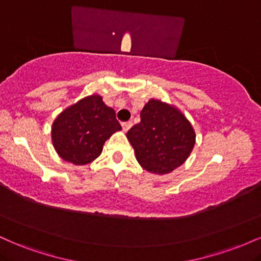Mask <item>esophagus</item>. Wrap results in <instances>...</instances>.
I'll return each mask as SVG.
<instances>
[{
	"instance_id": "1",
	"label": "esophagus",
	"mask_w": 261,
	"mask_h": 261,
	"mask_svg": "<svg viewBox=\"0 0 261 261\" xmlns=\"http://www.w3.org/2000/svg\"><path fill=\"white\" fill-rule=\"evenodd\" d=\"M121 126H122V130L125 131V133H126V131L128 130V128H130L131 126H133V122L131 121H126V122H122L121 124Z\"/></svg>"
}]
</instances>
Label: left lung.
Returning a JSON list of instances; mask_svg holds the SVG:
<instances>
[{
	"label": "left lung",
	"instance_id": "left-lung-1",
	"mask_svg": "<svg viewBox=\"0 0 261 261\" xmlns=\"http://www.w3.org/2000/svg\"><path fill=\"white\" fill-rule=\"evenodd\" d=\"M140 116L141 121L126 134L137 162L153 174L172 173L193 151V125L178 108L160 99H149Z\"/></svg>",
	"mask_w": 261,
	"mask_h": 261
}]
</instances>
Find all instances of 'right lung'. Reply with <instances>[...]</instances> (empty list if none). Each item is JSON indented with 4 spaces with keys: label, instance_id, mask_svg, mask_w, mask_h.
Returning <instances> with one entry per match:
<instances>
[{
    "label": "right lung",
    "instance_id": "1",
    "mask_svg": "<svg viewBox=\"0 0 261 261\" xmlns=\"http://www.w3.org/2000/svg\"><path fill=\"white\" fill-rule=\"evenodd\" d=\"M121 125L115 110L99 94H92L66 108L53 122L51 140L62 160L85 166L98 158L106 141Z\"/></svg>",
    "mask_w": 261,
    "mask_h": 261
}]
</instances>
